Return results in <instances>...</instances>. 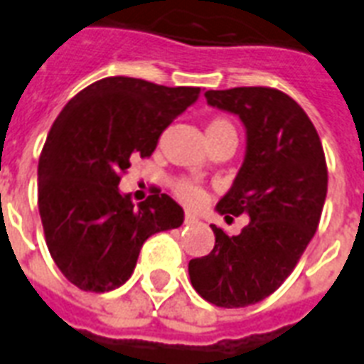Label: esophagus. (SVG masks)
I'll use <instances>...</instances> for the list:
<instances>
[{
	"label": "esophagus",
	"mask_w": 364,
	"mask_h": 364,
	"mask_svg": "<svg viewBox=\"0 0 364 364\" xmlns=\"http://www.w3.org/2000/svg\"><path fill=\"white\" fill-rule=\"evenodd\" d=\"M194 223H198L196 215H193V213H187V215H185V225H194Z\"/></svg>",
	"instance_id": "obj_1"
}]
</instances>
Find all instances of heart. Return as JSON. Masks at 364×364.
<instances>
[{"label": "heart", "instance_id": "b5f03b06", "mask_svg": "<svg viewBox=\"0 0 364 364\" xmlns=\"http://www.w3.org/2000/svg\"><path fill=\"white\" fill-rule=\"evenodd\" d=\"M205 132H208V141H211V139H219V137H236V139H238V134H236V128H234L232 122L228 121V119H223V117H217V119L210 121L208 130ZM176 194L179 196L181 202H185V204L188 205L198 204L200 200H202V191H200L196 185H193V183L188 181L177 183Z\"/></svg>", "mask_w": 364, "mask_h": 364}]
</instances>
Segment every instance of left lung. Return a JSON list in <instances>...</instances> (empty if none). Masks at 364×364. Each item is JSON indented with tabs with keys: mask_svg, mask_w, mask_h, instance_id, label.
Wrapping results in <instances>:
<instances>
[{
	"mask_svg": "<svg viewBox=\"0 0 364 364\" xmlns=\"http://www.w3.org/2000/svg\"><path fill=\"white\" fill-rule=\"evenodd\" d=\"M205 100L245 126V159L217 211L227 219L247 215L249 225L238 236L211 225L215 245L188 262V276L211 304L245 308L287 279L314 238L327 198V162L316 126L282 90H208Z\"/></svg>",
	"mask_w": 364,
	"mask_h": 364,
	"instance_id": "obj_1",
	"label": "left lung"
}]
</instances>
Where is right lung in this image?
Listing matches in <instances>:
<instances>
[{
    "instance_id": "obj_1",
    "label": "right lung",
    "mask_w": 364,
    "mask_h": 364,
    "mask_svg": "<svg viewBox=\"0 0 364 364\" xmlns=\"http://www.w3.org/2000/svg\"><path fill=\"white\" fill-rule=\"evenodd\" d=\"M198 96V87L105 77L71 98L54 121L39 156L37 204L50 257L81 291L121 287L143 242L183 225V208L168 194L159 191L134 205L119 183Z\"/></svg>"
}]
</instances>
